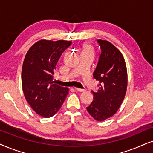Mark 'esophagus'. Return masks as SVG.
Here are the masks:
<instances>
[{"label": "esophagus", "instance_id": "1", "mask_svg": "<svg viewBox=\"0 0 153 153\" xmlns=\"http://www.w3.org/2000/svg\"><path fill=\"white\" fill-rule=\"evenodd\" d=\"M75 90H77L78 91H79V92H83V91H85V89H80V88H77V87H75Z\"/></svg>", "mask_w": 153, "mask_h": 153}]
</instances>
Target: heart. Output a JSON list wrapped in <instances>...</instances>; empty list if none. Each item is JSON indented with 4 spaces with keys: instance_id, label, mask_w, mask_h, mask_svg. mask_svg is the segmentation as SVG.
<instances>
[{
    "instance_id": "obj_1",
    "label": "heart",
    "mask_w": 153,
    "mask_h": 153,
    "mask_svg": "<svg viewBox=\"0 0 153 153\" xmlns=\"http://www.w3.org/2000/svg\"><path fill=\"white\" fill-rule=\"evenodd\" d=\"M83 52H89L93 53L92 49H91V47H90V46H89V45H86V46H85V48H84V50H83Z\"/></svg>"
}]
</instances>
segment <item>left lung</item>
<instances>
[{"label": "left lung", "instance_id": "obj_1", "mask_svg": "<svg viewBox=\"0 0 153 153\" xmlns=\"http://www.w3.org/2000/svg\"><path fill=\"white\" fill-rule=\"evenodd\" d=\"M101 54L94 78L99 89L94 94L92 102L87 110L96 120L101 122L112 117L120 108L127 88V71L123 55L107 40H98Z\"/></svg>", "mask_w": 153, "mask_h": 153}]
</instances>
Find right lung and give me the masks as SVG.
Returning <instances> with one entry per match:
<instances>
[{"instance_id":"1","label":"right lung","mask_w":153,"mask_h":153,"mask_svg":"<svg viewBox=\"0 0 153 153\" xmlns=\"http://www.w3.org/2000/svg\"><path fill=\"white\" fill-rule=\"evenodd\" d=\"M72 43L67 40H40L24 58L22 85L28 104L38 115L50 117L59 111L69 89L54 84V71L63 52Z\"/></svg>"}]
</instances>
